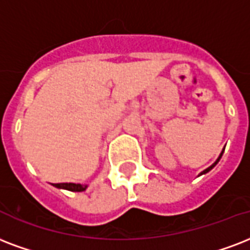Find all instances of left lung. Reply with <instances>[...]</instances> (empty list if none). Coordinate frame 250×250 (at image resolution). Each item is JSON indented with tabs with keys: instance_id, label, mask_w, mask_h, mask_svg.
I'll use <instances>...</instances> for the list:
<instances>
[{
	"instance_id": "left-lung-1",
	"label": "left lung",
	"mask_w": 250,
	"mask_h": 250,
	"mask_svg": "<svg viewBox=\"0 0 250 250\" xmlns=\"http://www.w3.org/2000/svg\"><path fill=\"white\" fill-rule=\"evenodd\" d=\"M224 148H226V146H224ZM223 153H224V149H223V150H222V153H220V155H219L218 160H216V161H215V163H214V164H212V165H211V167H207V169H205V170L202 171V173H201V174H199V176H202V174H206V173H208V171H209V170H211V169H212V167H215V165H216V164H218V163H219V160L222 159V156H223Z\"/></svg>"
}]
</instances>
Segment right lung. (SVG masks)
I'll use <instances>...</instances> for the list:
<instances>
[{
	"label": "right lung",
	"instance_id": "obj_1",
	"mask_svg": "<svg viewBox=\"0 0 250 250\" xmlns=\"http://www.w3.org/2000/svg\"><path fill=\"white\" fill-rule=\"evenodd\" d=\"M55 188H65V190H69V191H85L87 188V185H81V184H53Z\"/></svg>",
	"mask_w": 250,
	"mask_h": 250
}]
</instances>
